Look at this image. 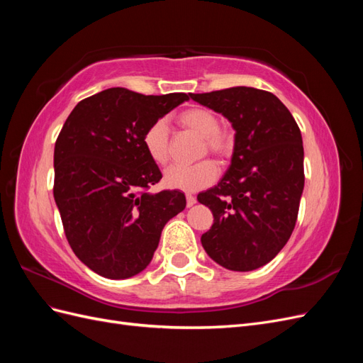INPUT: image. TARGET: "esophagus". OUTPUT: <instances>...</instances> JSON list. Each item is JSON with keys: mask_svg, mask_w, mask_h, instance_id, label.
<instances>
[{"mask_svg": "<svg viewBox=\"0 0 363 363\" xmlns=\"http://www.w3.org/2000/svg\"><path fill=\"white\" fill-rule=\"evenodd\" d=\"M186 201H188V207H192L196 203V199H195L194 195L188 194V195H186Z\"/></svg>", "mask_w": 363, "mask_h": 363, "instance_id": "obj_1", "label": "esophagus"}]
</instances>
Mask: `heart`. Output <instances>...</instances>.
<instances>
[{"instance_id": "heart-1", "label": "heart", "mask_w": 363, "mask_h": 363, "mask_svg": "<svg viewBox=\"0 0 363 363\" xmlns=\"http://www.w3.org/2000/svg\"><path fill=\"white\" fill-rule=\"evenodd\" d=\"M180 127L201 136L200 156L211 152L215 157L225 160L232 156L235 138L227 128L219 127V118L208 108L191 107L177 115ZM142 147L147 156L156 164H164L171 155V138L167 121L157 119L150 124L142 136ZM218 177V168L212 160H201L195 164H174L164 171V184L168 188L195 192L211 186Z\"/></svg>"}]
</instances>
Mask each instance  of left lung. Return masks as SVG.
<instances>
[{
    "label": "left lung",
    "instance_id": "8db88e82",
    "mask_svg": "<svg viewBox=\"0 0 363 363\" xmlns=\"http://www.w3.org/2000/svg\"><path fill=\"white\" fill-rule=\"evenodd\" d=\"M191 98L223 113L236 130L228 171L215 188L196 196L215 218L201 244L227 269H257L286 245L298 216L301 131L288 107L268 91L238 86Z\"/></svg>",
    "mask_w": 363,
    "mask_h": 363
}]
</instances>
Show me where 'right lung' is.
<instances>
[{
    "instance_id": "1",
    "label": "right lung",
    "mask_w": 363,
    "mask_h": 363,
    "mask_svg": "<svg viewBox=\"0 0 363 363\" xmlns=\"http://www.w3.org/2000/svg\"><path fill=\"white\" fill-rule=\"evenodd\" d=\"M186 94L144 95L111 87L74 107L54 147V200L68 242L106 279L144 271L162 230L186 207L179 191L148 192L162 172L142 147L150 124Z\"/></svg>"
}]
</instances>
